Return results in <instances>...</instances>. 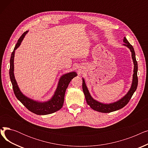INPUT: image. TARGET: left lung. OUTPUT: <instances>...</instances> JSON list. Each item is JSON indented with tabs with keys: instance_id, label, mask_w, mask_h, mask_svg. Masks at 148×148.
<instances>
[{
	"instance_id": "1",
	"label": "left lung",
	"mask_w": 148,
	"mask_h": 148,
	"mask_svg": "<svg viewBox=\"0 0 148 148\" xmlns=\"http://www.w3.org/2000/svg\"><path fill=\"white\" fill-rule=\"evenodd\" d=\"M123 42H125L123 45H125L130 49L131 53H132V58H133L134 62V74H133V83L131 85V88L127 93V94L123 97L122 99L119 100L118 101L115 102L114 103L108 104H104L103 103H101L98 102L97 101L95 100L92 98L90 96L89 90L85 84V82L83 79V83H82V88L83 90L85 95V98H86V102L89 106L92 108L93 110H96L97 112H99L101 113H110L114 111H116L118 110L121 109V108L125 107L130 101V99L133 96L134 92L136 90L137 85H138V77H137V70H138V65H137V62L136 59V54L134 50L133 47L132 46L130 42L127 41V38L124 37Z\"/></svg>"
}]
</instances>
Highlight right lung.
<instances>
[{"label": "right lung", "instance_id": "obj_1", "mask_svg": "<svg viewBox=\"0 0 148 148\" xmlns=\"http://www.w3.org/2000/svg\"><path fill=\"white\" fill-rule=\"evenodd\" d=\"M27 33V31H26L20 37L11 54L10 59V77L12 84L13 90L15 97L31 112L38 115L51 114L59 110L63 106L66 89L68 86L69 82H71L74 77L77 76V75L75 72H72L62 75L60 79L55 94L49 101L45 103H39L25 97L20 92L17 86L16 80L15 79L14 75V58L15 50L20 46L22 40Z\"/></svg>", "mask_w": 148, "mask_h": 148}]
</instances>
